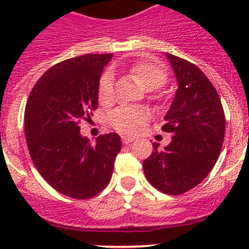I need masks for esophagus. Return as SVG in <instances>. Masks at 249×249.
<instances>
[{"instance_id":"34e87169","label":"esophagus","mask_w":249,"mask_h":249,"mask_svg":"<svg viewBox=\"0 0 249 249\" xmlns=\"http://www.w3.org/2000/svg\"><path fill=\"white\" fill-rule=\"evenodd\" d=\"M133 140L135 138H132V137H127V136H122V143L123 144H129L133 142Z\"/></svg>"}]
</instances>
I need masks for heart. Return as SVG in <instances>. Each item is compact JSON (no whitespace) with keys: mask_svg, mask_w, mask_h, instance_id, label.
<instances>
[{"mask_svg":"<svg viewBox=\"0 0 249 249\" xmlns=\"http://www.w3.org/2000/svg\"><path fill=\"white\" fill-rule=\"evenodd\" d=\"M129 72L135 80L147 91H155L167 82V72L163 67L153 61H140L132 65ZM98 97L103 103L113 98V76L111 72L102 74L98 86ZM147 112L142 108L120 107L109 114V124L123 135L135 133L147 121Z\"/></svg>","mask_w":249,"mask_h":249,"instance_id":"b5f03b06","label":"heart"}]
</instances>
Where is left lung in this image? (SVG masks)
I'll return each mask as SVG.
<instances>
[{
    "instance_id": "obj_1",
    "label": "left lung",
    "mask_w": 249,
    "mask_h": 249,
    "mask_svg": "<svg viewBox=\"0 0 249 249\" xmlns=\"http://www.w3.org/2000/svg\"><path fill=\"white\" fill-rule=\"evenodd\" d=\"M166 56L178 89L162 129L173 136L162 151L153 143L155 151L143 160V171L155 188L178 196L201 183L214 167L223 144L226 118L218 93L206 74L186 59Z\"/></svg>"
}]
</instances>
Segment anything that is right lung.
Segmentation results:
<instances>
[{"label":"right lung","instance_id":"obj_1","mask_svg":"<svg viewBox=\"0 0 249 249\" xmlns=\"http://www.w3.org/2000/svg\"><path fill=\"white\" fill-rule=\"evenodd\" d=\"M112 57L85 54L52 66L37 81L26 105L31 158L47 183L67 197L87 199L105 190L121 151L117 133L98 136L92 144L78 126L98 107L101 74Z\"/></svg>","mask_w":249,"mask_h":249}]
</instances>
